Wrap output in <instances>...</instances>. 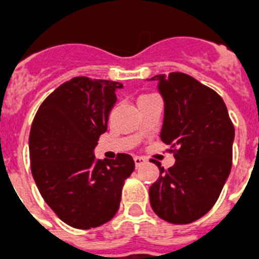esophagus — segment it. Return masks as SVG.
I'll list each match as a JSON object with an SVG mask.
<instances>
[{
  "label": "esophagus",
  "instance_id": "1",
  "mask_svg": "<svg viewBox=\"0 0 259 259\" xmlns=\"http://www.w3.org/2000/svg\"><path fill=\"white\" fill-rule=\"evenodd\" d=\"M145 161H146L145 158L141 157V156H136V157H134V162H136V165H137V166L142 165V164H144Z\"/></svg>",
  "mask_w": 259,
  "mask_h": 259
}]
</instances>
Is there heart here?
<instances>
[{"mask_svg":"<svg viewBox=\"0 0 259 259\" xmlns=\"http://www.w3.org/2000/svg\"><path fill=\"white\" fill-rule=\"evenodd\" d=\"M149 95H152V94H150V93H145V94H141V95H140V97H138V98H142V97H149Z\"/></svg>","mask_w":259,"mask_h":259,"instance_id":"heart-1","label":"heart"}]
</instances>
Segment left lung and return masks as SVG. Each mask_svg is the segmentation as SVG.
Segmentation results:
<instances>
[{
  "label": "left lung",
  "instance_id": "1",
  "mask_svg": "<svg viewBox=\"0 0 259 259\" xmlns=\"http://www.w3.org/2000/svg\"><path fill=\"white\" fill-rule=\"evenodd\" d=\"M165 109L162 142L176 162L160 169L149 188L150 205L164 221L188 225L217 203L233 165L234 125L217 91L183 72L156 75Z\"/></svg>",
  "mask_w": 259,
  "mask_h": 259
}]
</instances>
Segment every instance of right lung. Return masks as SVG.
I'll return each instance as SVG.
<instances>
[{
  "label": "right lung",
  "instance_id": "obj_1",
  "mask_svg": "<svg viewBox=\"0 0 259 259\" xmlns=\"http://www.w3.org/2000/svg\"><path fill=\"white\" fill-rule=\"evenodd\" d=\"M122 84L76 76L42 101L29 133L30 170L42 199L71 227L89 230L117 213L125 180L134 170L130 154L98 160L94 148L107 130Z\"/></svg>",
  "mask_w": 259,
  "mask_h": 259
}]
</instances>
